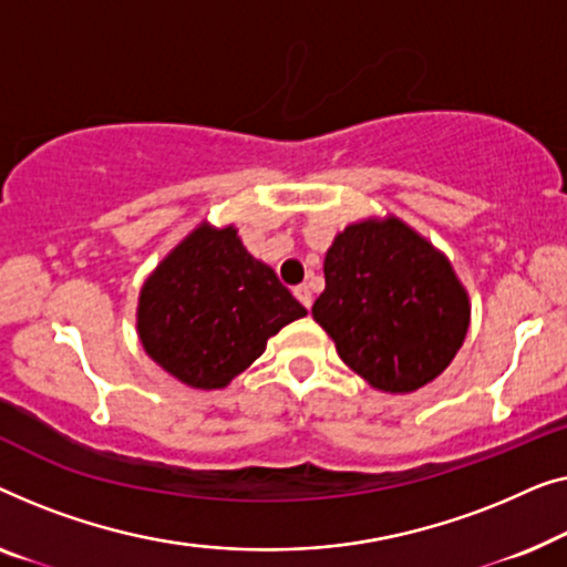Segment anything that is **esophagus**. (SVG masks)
<instances>
[{
	"mask_svg": "<svg viewBox=\"0 0 567 567\" xmlns=\"http://www.w3.org/2000/svg\"><path fill=\"white\" fill-rule=\"evenodd\" d=\"M292 292H295V298L302 302V306L310 308V302H313V292H310L308 285H298Z\"/></svg>",
	"mask_w": 567,
	"mask_h": 567,
	"instance_id": "34e87169",
	"label": "esophagus"
}]
</instances>
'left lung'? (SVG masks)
<instances>
[{
	"label": "left lung",
	"instance_id": "1",
	"mask_svg": "<svg viewBox=\"0 0 567 567\" xmlns=\"http://www.w3.org/2000/svg\"><path fill=\"white\" fill-rule=\"evenodd\" d=\"M313 318L347 367L374 390L405 395L450 367L470 329V295L444 251L398 215L333 236Z\"/></svg>",
	"mask_w": 567,
	"mask_h": 567
}]
</instances>
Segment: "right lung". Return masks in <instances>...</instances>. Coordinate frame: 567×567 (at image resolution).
Instances as JSON below:
<instances>
[{"label":"right lung","mask_w":567,"mask_h":567,"mask_svg":"<svg viewBox=\"0 0 567 567\" xmlns=\"http://www.w3.org/2000/svg\"><path fill=\"white\" fill-rule=\"evenodd\" d=\"M308 310L254 259L236 226H195L146 277L135 329L146 354L182 385L220 390Z\"/></svg>","instance_id":"right-lung-1"}]
</instances>
